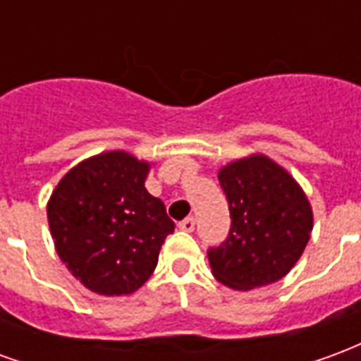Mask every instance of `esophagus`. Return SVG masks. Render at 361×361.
<instances>
[{"instance_id": "esophagus-1", "label": "esophagus", "mask_w": 361, "mask_h": 361, "mask_svg": "<svg viewBox=\"0 0 361 361\" xmlns=\"http://www.w3.org/2000/svg\"><path fill=\"white\" fill-rule=\"evenodd\" d=\"M178 226H180V230H183V232H193V230H195V219H193V216H188V219L181 220Z\"/></svg>"}]
</instances>
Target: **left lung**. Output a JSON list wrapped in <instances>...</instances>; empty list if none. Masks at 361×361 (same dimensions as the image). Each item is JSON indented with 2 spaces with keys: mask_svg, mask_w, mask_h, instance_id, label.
I'll use <instances>...</instances> for the list:
<instances>
[{
  "mask_svg": "<svg viewBox=\"0 0 361 361\" xmlns=\"http://www.w3.org/2000/svg\"><path fill=\"white\" fill-rule=\"evenodd\" d=\"M219 181L232 224L226 240L207 250L212 274L234 290L280 280L310 242L313 214L303 191L257 154L222 168Z\"/></svg>",
  "mask_w": 361,
  "mask_h": 361,
  "instance_id": "left-lung-1",
  "label": "left lung"
}]
</instances>
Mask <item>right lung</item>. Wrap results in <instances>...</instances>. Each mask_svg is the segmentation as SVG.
<instances>
[{"label":"right lung","mask_w":361,"mask_h":361,"mask_svg":"<svg viewBox=\"0 0 361 361\" xmlns=\"http://www.w3.org/2000/svg\"><path fill=\"white\" fill-rule=\"evenodd\" d=\"M149 164L127 152L75 166L48 203L51 238L81 284L104 295L131 294L154 272L173 220L145 189Z\"/></svg>","instance_id":"add662e5"}]
</instances>
